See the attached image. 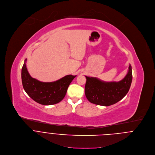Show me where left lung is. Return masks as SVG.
Here are the masks:
<instances>
[{"instance_id": "left-lung-1", "label": "left lung", "mask_w": 155, "mask_h": 155, "mask_svg": "<svg viewBox=\"0 0 155 155\" xmlns=\"http://www.w3.org/2000/svg\"><path fill=\"white\" fill-rule=\"evenodd\" d=\"M85 95L92 103L109 106L122 100L127 94L132 81V66L129 64L126 77L121 81L106 82L96 77L86 76Z\"/></svg>"}]
</instances>
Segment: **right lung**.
<instances>
[{"label": "right lung", "instance_id": "1", "mask_svg": "<svg viewBox=\"0 0 155 155\" xmlns=\"http://www.w3.org/2000/svg\"><path fill=\"white\" fill-rule=\"evenodd\" d=\"M25 59L21 69V81L26 94L35 102L43 105H52L60 102L76 75H68L53 82H41L29 75Z\"/></svg>", "mask_w": 155, "mask_h": 155}]
</instances>
